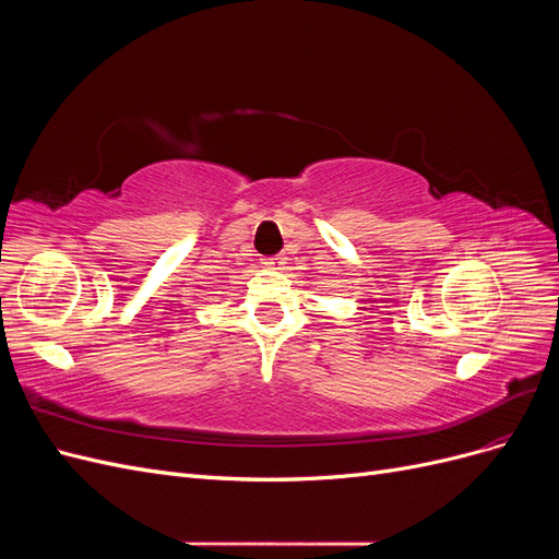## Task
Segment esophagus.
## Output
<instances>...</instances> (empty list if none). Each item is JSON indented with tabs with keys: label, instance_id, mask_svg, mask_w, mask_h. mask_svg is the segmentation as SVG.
<instances>
[{
	"label": "esophagus",
	"instance_id": "esophagus-1",
	"mask_svg": "<svg viewBox=\"0 0 559 559\" xmlns=\"http://www.w3.org/2000/svg\"><path fill=\"white\" fill-rule=\"evenodd\" d=\"M265 267H270V270H280L282 265H284V257H267V259H263L261 261Z\"/></svg>",
	"mask_w": 559,
	"mask_h": 559
}]
</instances>
